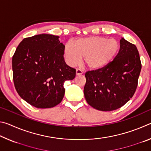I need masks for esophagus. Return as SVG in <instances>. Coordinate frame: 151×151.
I'll return each mask as SVG.
<instances>
[{
	"instance_id": "1",
	"label": "esophagus",
	"mask_w": 151,
	"mask_h": 151,
	"mask_svg": "<svg viewBox=\"0 0 151 151\" xmlns=\"http://www.w3.org/2000/svg\"><path fill=\"white\" fill-rule=\"evenodd\" d=\"M83 72L81 69H76V75H83Z\"/></svg>"
}]
</instances>
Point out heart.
Listing matches in <instances>:
<instances>
[{
  "label": "heart",
  "instance_id": "heart-1",
  "mask_svg": "<svg viewBox=\"0 0 151 151\" xmlns=\"http://www.w3.org/2000/svg\"><path fill=\"white\" fill-rule=\"evenodd\" d=\"M119 48V43L115 39L89 37L77 39L74 45L66 43L64 55L68 65H77L84 57V63L89 69L101 70L113 60Z\"/></svg>",
  "mask_w": 151,
  "mask_h": 151
}]
</instances>
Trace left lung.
Here are the masks:
<instances>
[{
  "mask_svg": "<svg viewBox=\"0 0 151 151\" xmlns=\"http://www.w3.org/2000/svg\"><path fill=\"white\" fill-rule=\"evenodd\" d=\"M140 70L136 46L122 38L119 53L106 67L86 73L84 94L86 102L102 111L121 108L134 95Z\"/></svg>",
  "mask_w": 151,
  "mask_h": 151,
  "instance_id": "left-lung-1",
  "label": "left lung"
}]
</instances>
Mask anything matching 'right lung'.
<instances>
[{
	"mask_svg": "<svg viewBox=\"0 0 151 151\" xmlns=\"http://www.w3.org/2000/svg\"><path fill=\"white\" fill-rule=\"evenodd\" d=\"M58 39L48 34L25 38L12 57L15 88L36 108H52L59 104L65 95L64 83L76 76V70L65 63V45Z\"/></svg>",
	"mask_w": 151,
	"mask_h": 151,
	"instance_id": "right-lung-1",
	"label": "right lung"
}]
</instances>
